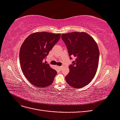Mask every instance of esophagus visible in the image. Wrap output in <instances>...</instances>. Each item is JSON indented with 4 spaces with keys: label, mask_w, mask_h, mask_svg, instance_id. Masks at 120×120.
Segmentation results:
<instances>
[{
    "label": "esophagus",
    "mask_w": 120,
    "mask_h": 120,
    "mask_svg": "<svg viewBox=\"0 0 120 120\" xmlns=\"http://www.w3.org/2000/svg\"><path fill=\"white\" fill-rule=\"evenodd\" d=\"M58 68H59L60 69V70H61V68H62V67H61V66H60V67H58Z\"/></svg>",
    "instance_id": "obj_1"
}]
</instances>
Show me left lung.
Returning a JSON list of instances; mask_svg holds the SVG:
<instances>
[{"label": "left lung", "instance_id": "obj_1", "mask_svg": "<svg viewBox=\"0 0 120 120\" xmlns=\"http://www.w3.org/2000/svg\"><path fill=\"white\" fill-rule=\"evenodd\" d=\"M70 59L75 57L70 65L66 77L68 84L75 88L88 85L95 77L99 64L100 52L94 38L86 32H73L61 34Z\"/></svg>", "mask_w": 120, "mask_h": 120}]
</instances>
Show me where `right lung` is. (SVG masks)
Here are the masks:
<instances>
[{
    "label": "right lung",
    "mask_w": 120,
    "mask_h": 120,
    "mask_svg": "<svg viewBox=\"0 0 120 120\" xmlns=\"http://www.w3.org/2000/svg\"><path fill=\"white\" fill-rule=\"evenodd\" d=\"M60 34L38 32L25 39L20 49L19 61L22 71L27 80L39 88L52 83L57 74L44 59L59 41Z\"/></svg>",
    "instance_id": "add662e5"
}]
</instances>
